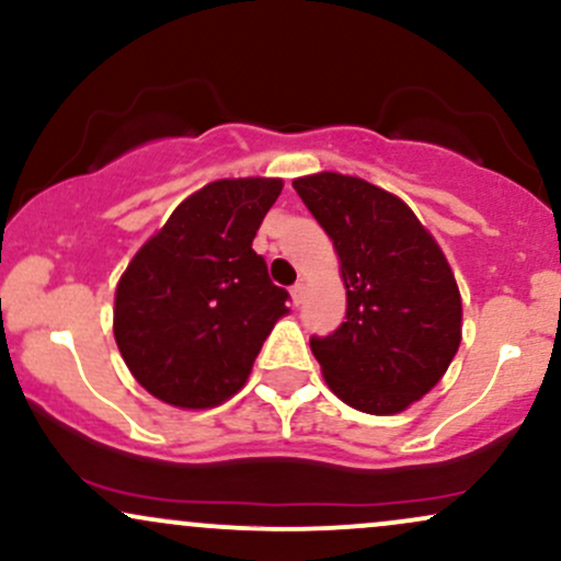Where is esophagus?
<instances>
[{
	"instance_id": "obj_1",
	"label": "esophagus",
	"mask_w": 561,
	"mask_h": 561,
	"mask_svg": "<svg viewBox=\"0 0 561 561\" xmlns=\"http://www.w3.org/2000/svg\"><path fill=\"white\" fill-rule=\"evenodd\" d=\"M302 293H306V285H302V282H298V285L289 287V295H293L295 306H300V302H302Z\"/></svg>"
}]
</instances>
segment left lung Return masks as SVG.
Returning a JSON list of instances; mask_svg holds the SVG:
<instances>
[{
	"instance_id": "left-lung-1",
	"label": "left lung",
	"mask_w": 561,
	"mask_h": 561,
	"mask_svg": "<svg viewBox=\"0 0 561 561\" xmlns=\"http://www.w3.org/2000/svg\"><path fill=\"white\" fill-rule=\"evenodd\" d=\"M293 186L330 234L347 295L343 324L311 337L313 356L340 401L398 414L440 382L459 351L454 272L401 197L332 171Z\"/></svg>"
}]
</instances>
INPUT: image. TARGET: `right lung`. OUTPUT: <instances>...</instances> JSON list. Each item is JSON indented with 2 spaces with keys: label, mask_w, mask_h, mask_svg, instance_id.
I'll list each match as a JSON object with an SVG mask.
<instances>
[{
  "label": "right lung",
  "mask_w": 561,
  "mask_h": 561,
  "mask_svg": "<svg viewBox=\"0 0 561 561\" xmlns=\"http://www.w3.org/2000/svg\"><path fill=\"white\" fill-rule=\"evenodd\" d=\"M282 179H218L179 205L115 289L113 332L137 382L179 409H210L248 382L287 313L253 250Z\"/></svg>",
  "instance_id": "1"
}]
</instances>
